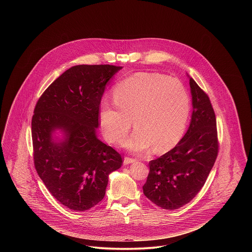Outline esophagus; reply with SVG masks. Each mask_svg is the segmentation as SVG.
I'll use <instances>...</instances> for the list:
<instances>
[{"mask_svg":"<svg viewBox=\"0 0 252 252\" xmlns=\"http://www.w3.org/2000/svg\"><path fill=\"white\" fill-rule=\"evenodd\" d=\"M134 162H136V159H134V158H130V157H125V158H124V161H123L124 165L132 164V163H134Z\"/></svg>","mask_w":252,"mask_h":252,"instance_id":"1","label":"esophagus"}]
</instances>
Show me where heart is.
<instances>
[{"label":"heart","instance_id":"obj_1","mask_svg":"<svg viewBox=\"0 0 252 252\" xmlns=\"http://www.w3.org/2000/svg\"><path fill=\"white\" fill-rule=\"evenodd\" d=\"M114 105L103 103L100 122L104 136L112 144L129 133L132 120L136 131L124 146L143 152L154 146L164 152L179 143L190 115V97L179 79L151 72H139L113 90Z\"/></svg>","mask_w":252,"mask_h":252}]
</instances>
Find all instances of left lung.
<instances>
[{
    "instance_id": "left-lung-1",
    "label": "left lung",
    "mask_w": 252,
    "mask_h": 252,
    "mask_svg": "<svg viewBox=\"0 0 252 252\" xmlns=\"http://www.w3.org/2000/svg\"><path fill=\"white\" fill-rule=\"evenodd\" d=\"M193 111L189 128L173 149L149 162L144 194L164 210H177L202 189L218 153L215 110L209 96L189 76Z\"/></svg>"
}]
</instances>
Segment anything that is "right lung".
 I'll return each mask as SVG.
<instances>
[{"label": "right lung", "instance_id": "obj_1", "mask_svg": "<svg viewBox=\"0 0 252 252\" xmlns=\"http://www.w3.org/2000/svg\"><path fill=\"white\" fill-rule=\"evenodd\" d=\"M122 67L77 65L56 78L36 103L32 140L36 173L63 206L83 212L100 203L108 175L122 165L121 155L101 142L100 104L108 80ZM56 130L63 134L58 140Z\"/></svg>", "mask_w": 252, "mask_h": 252}]
</instances>
